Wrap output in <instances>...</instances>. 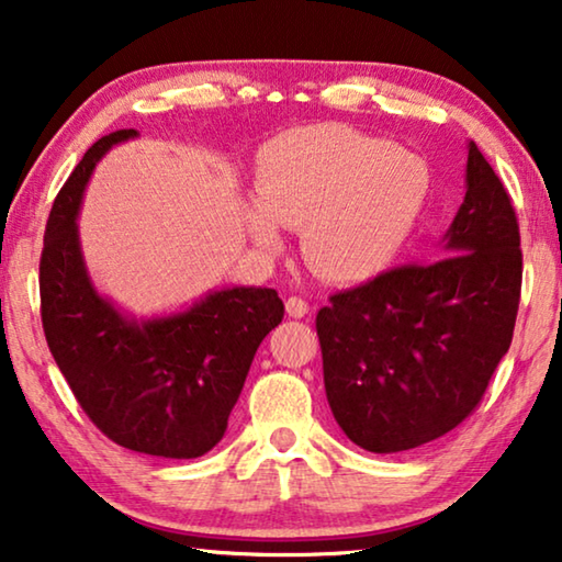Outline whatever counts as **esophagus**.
Segmentation results:
<instances>
[{
  "instance_id": "34e87169",
  "label": "esophagus",
  "mask_w": 562,
  "mask_h": 562,
  "mask_svg": "<svg viewBox=\"0 0 562 562\" xmlns=\"http://www.w3.org/2000/svg\"><path fill=\"white\" fill-rule=\"evenodd\" d=\"M284 310L290 317H305L310 313V305L302 297H288L284 300Z\"/></svg>"
}]
</instances>
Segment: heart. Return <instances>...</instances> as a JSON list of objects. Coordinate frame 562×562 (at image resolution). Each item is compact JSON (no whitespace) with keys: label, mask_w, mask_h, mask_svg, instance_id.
<instances>
[{"label":"heart","mask_w":562,"mask_h":562,"mask_svg":"<svg viewBox=\"0 0 562 562\" xmlns=\"http://www.w3.org/2000/svg\"><path fill=\"white\" fill-rule=\"evenodd\" d=\"M257 198L243 204L262 255L302 227V255L319 278L364 282L385 272L413 235L430 192L420 157L345 124L284 132L257 159Z\"/></svg>","instance_id":"obj_1"}]
</instances>
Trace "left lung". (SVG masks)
<instances>
[{"label": "left lung", "instance_id": "8db88e82", "mask_svg": "<svg viewBox=\"0 0 562 562\" xmlns=\"http://www.w3.org/2000/svg\"><path fill=\"white\" fill-rule=\"evenodd\" d=\"M438 257L337 292L317 313L327 403L362 450L403 452L450 432L510 347L522 282L518 220L475 142L465 200Z\"/></svg>", "mask_w": 562, "mask_h": 562}]
</instances>
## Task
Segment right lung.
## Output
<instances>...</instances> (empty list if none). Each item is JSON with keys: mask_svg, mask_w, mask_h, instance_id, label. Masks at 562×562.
Segmentation results:
<instances>
[{"mask_svg": "<svg viewBox=\"0 0 562 562\" xmlns=\"http://www.w3.org/2000/svg\"><path fill=\"white\" fill-rule=\"evenodd\" d=\"M120 130L87 149L52 204L40 260L42 327L57 368L106 438L155 458L190 460L227 430L249 364L284 305L270 288H220L177 313L135 317L89 278L79 210Z\"/></svg>", "mask_w": 562, "mask_h": 562, "instance_id": "add662e5", "label": "right lung"}]
</instances>
